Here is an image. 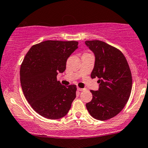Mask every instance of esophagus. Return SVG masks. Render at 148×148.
I'll list each match as a JSON object with an SVG mask.
<instances>
[{"label": "esophagus", "mask_w": 148, "mask_h": 148, "mask_svg": "<svg viewBox=\"0 0 148 148\" xmlns=\"http://www.w3.org/2000/svg\"><path fill=\"white\" fill-rule=\"evenodd\" d=\"M77 90L79 91H84V90H86V88H82L77 87Z\"/></svg>", "instance_id": "esophagus-1"}]
</instances>
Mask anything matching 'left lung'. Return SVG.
Wrapping results in <instances>:
<instances>
[{"instance_id": "8db88e82", "label": "left lung", "mask_w": 148, "mask_h": 148, "mask_svg": "<svg viewBox=\"0 0 148 148\" xmlns=\"http://www.w3.org/2000/svg\"><path fill=\"white\" fill-rule=\"evenodd\" d=\"M95 55L91 78L98 77V91L91 90L93 98L86 104L92 117L106 121L119 114L129 100L132 77L129 64L121 50L99 40L86 41Z\"/></svg>"}]
</instances>
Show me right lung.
I'll list each match as a JSON object with an SVG mask.
<instances>
[{"mask_svg":"<svg viewBox=\"0 0 148 148\" xmlns=\"http://www.w3.org/2000/svg\"><path fill=\"white\" fill-rule=\"evenodd\" d=\"M78 48L75 41L47 40L30 48L20 69L23 94L32 108L43 117L59 119L70 110L76 85L64 86L57 80L66 69L67 59Z\"/></svg>","mask_w":148,"mask_h":148,"instance_id":"right-lung-1","label":"right lung"}]
</instances>
